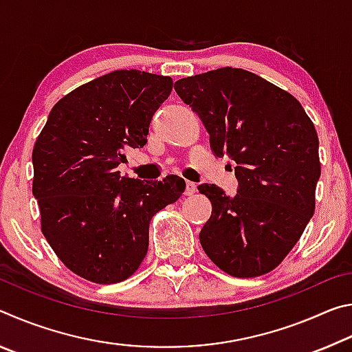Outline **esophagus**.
<instances>
[{
    "label": "esophagus",
    "instance_id": "esophagus-1",
    "mask_svg": "<svg viewBox=\"0 0 352 352\" xmlns=\"http://www.w3.org/2000/svg\"><path fill=\"white\" fill-rule=\"evenodd\" d=\"M197 192V184L192 182H186V189H184V194L186 195H192Z\"/></svg>",
    "mask_w": 352,
    "mask_h": 352
}]
</instances>
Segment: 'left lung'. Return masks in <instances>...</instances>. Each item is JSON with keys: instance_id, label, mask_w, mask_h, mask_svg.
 <instances>
[{"instance_id": "8db88e82", "label": "left lung", "mask_w": 352, "mask_h": 352, "mask_svg": "<svg viewBox=\"0 0 352 352\" xmlns=\"http://www.w3.org/2000/svg\"><path fill=\"white\" fill-rule=\"evenodd\" d=\"M174 88L204 122L212 153L236 162L239 180L234 195L199 186L212 205L201 247L231 276L275 270L315 211L321 164L314 122L290 93L245 69L208 71Z\"/></svg>"}]
</instances>
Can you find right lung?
Returning a JSON list of instances; mask_svg holds the SVG:
<instances>
[{
  "label": "right lung",
  "instance_id": "add662e5",
  "mask_svg": "<svg viewBox=\"0 0 352 352\" xmlns=\"http://www.w3.org/2000/svg\"><path fill=\"white\" fill-rule=\"evenodd\" d=\"M169 76L119 69L98 77L52 107L32 151V194L41 233L67 269L96 284L138 270L148 223L180 199L186 183L121 177L129 147L146 146L148 124L172 91Z\"/></svg>",
  "mask_w": 352,
  "mask_h": 352
}]
</instances>
